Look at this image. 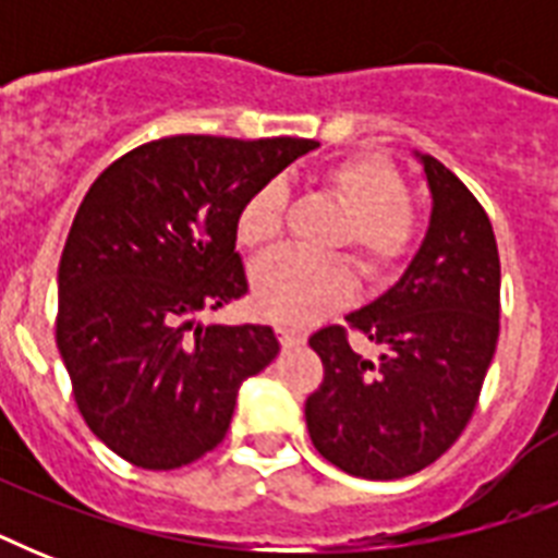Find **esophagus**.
<instances>
[{"label": "esophagus", "instance_id": "esophagus-1", "mask_svg": "<svg viewBox=\"0 0 558 558\" xmlns=\"http://www.w3.org/2000/svg\"><path fill=\"white\" fill-rule=\"evenodd\" d=\"M275 332H278V339L283 348H292V344H301V341H304V332L292 330V327H287V324H278Z\"/></svg>", "mask_w": 558, "mask_h": 558}]
</instances>
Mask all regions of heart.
I'll return each mask as SVG.
<instances>
[{"label":"heart","mask_w":558,"mask_h":558,"mask_svg":"<svg viewBox=\"0 0 558 558\" xmlns=\"http://www.w3.org/2000/svg\"><path fill=\"white\" fill-rule=\"evenodd\" d=\"M322 187L348 214V228L339 243H350L359 266L379 278L397 266L416 240V217L408 208V185L399 170L376 156L336 161L322 173ZM287 193L278 182L257 187L240 205L236 240L252 252L269 248L283 228ZM353 269L348 260H313L283 252L254 266L252 301L257 313L287 327L322 318L353 295Z\"/></svg>","instance_id":"1"}]
</instances>
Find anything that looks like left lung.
Wrapping results in <instances>:
<instances>
[{"label": "left lung", "instance_id": "obj_1", "mask_svg": "<svg viewBox=\"0 0 558 558\" xmlns=\"http://www.w3.org/2000/svg\"><path fill=\"white\" fill-rule=\"evenodd\" d=\"M432 217L408 269L348 322L379 353L350 348L344 327L310 339L322 388L306 399L313 446L367 481L414 475L451 449L493 365L501 315V260L493 222L449 168L414 153Z\"/></svg>", "mask_w": 558, "mask_h": 558}]
</instances>
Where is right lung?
<instances>
[{
    "label": "right lung",
    "mask_w": 558,
    "mask_h": 558,
    "mask_svg": "<svg viewBox=\"0 0 558 558\" xmlns=\"http://www.w3.org/2000/svg\"><path fill=\"white\" fill-rule=\"evenodd\" d=\"M310 138L173 135L112 161L83 196L57 271V348L100 442L142 469L217 449L236 390L280 353L263 324H199L248 292L236 214Z\"/></svg>",
    "instance_id": "obj_1"
}]
</instances>
